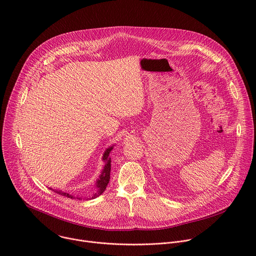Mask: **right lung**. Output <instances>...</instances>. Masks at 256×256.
Instances as JSON below:
<instances>
[{"mask_svg": "<svg viewBox=\"0 0 256 256\" xmlns=\"http://www.w3.org/2000/svg\"><path fill=\"white\" fill-rule=\"evenodd\" d=\"M114 146H116V144L109 146V147L104 151L103 156H102V161L104 162V166H103V168L101 170V173H100L99 177L95 181L96 190H95V192L90 196H86L84 198H86V200L96 198L99 196H101L104 192V190H106V186L108 184L109 179H110V169H112V158L109 157V153H110L112 150L114 148ZM48 188L52 190V192H54L58 194H60V196H66V198H74V196H72V194H68L66 192H62V190H60L58 188ZM80 198L82 200V198H79V200Z\"/></svg>", "mask_w": 256, "mask_h": 256, "instance_id": "right-lung-1", "label": "right lung"}]
</instances>
